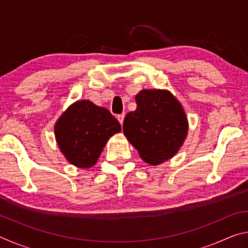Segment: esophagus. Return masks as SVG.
Segmentation results:
<instances>
[{"mask_svg": "<svg viewBox=\"0 0 248 248\" xmlns=\"http://www.w3.org/2000/svg\"><path fill=\"white\" fill-rule=\"evenodd\" d=\"M117 119H118V121L120 123V124L123 125V124H124V114H121V115H118V116H117Z\"/></svg>", "mask_w": 248, "mask_h": 248, "instance_id": "obj_1", "label": "esophagus"}]
</instances>
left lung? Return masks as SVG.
<instances>
[{
	"mask_svg": "<svg viewBox=\"0 0 248 248\" xmlns=\"http://www.w3.org/2000/svg\"><path fill=\"white\" fill-rule=\"evenodd\" d=\"M137 109L124 120V133L141 158L157 165L174 156L188 133L183 106L165 90H143L136 96Z\"/></svg>",
	"mask_w": 248,
	"mask_h": 248,
	"instance_id": "8db88e82",
	"label": "left lung"
}]
</instances>
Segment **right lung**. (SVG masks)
I'll return each instance as SVG.
<instances>
[{
	"label": "right lung",
	"instance_id": "add662e5",
	"mask_svg": "<svg viewBox=\"0 0 248 248\" xmlns=\"http://www.w3.org/2000/svg\"><path fill=\"white\" fill-rule=\"evenodd\" d=\"M121 131L108 109L90 100H78L66 109L54 125L57 143L65 158L79 169L97 162L107 141Z\"/></svg>",
	"mask_w": 248,
	"mask_h": 248
}]
</instances>
